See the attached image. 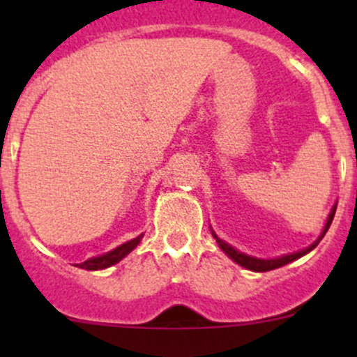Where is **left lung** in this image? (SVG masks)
I'll return each mask as SVG.
<instances>
[{"instance_id": "left-lung-1", "label": "left lung", "mask_w": 357, "mask_h": 357, "mask_svg": "<svg viewBox=\"0 0 357 357\" xmlns=\"http://www.w3.org/2000/svg\"><path fill=\"white\" fill-rule=\"evenodd\" d=\"M335 208H337V207H333V208H332V212H330V215H328V221H326V225H325V229H323L321 236H319V238L316 240V242L312 243L311 247L304 248V250H301V252H295V254L283 255V257H278V259H255V257H250V255H245V254H242V252L235 250V248H233V247H229L228 243H226V242H222L221 238H218V236H215L214 233H212V236H214V238H215V242L219 243V247L222 248V252H226V254H228L229 257H231L233 261L236 262V264L243 266V268L250 269V271H261V273H262V271H271V269L282 268V266L289 264V262L295 261V259L302 257V255H305V254H307V252H311L312 248H314L316 245H318V243L321 242V238H323V236H325V233L328 231L330 225H332V221H333V215H335Z\"/></svg>"}]
</instances>
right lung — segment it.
<instances>
[{
    "instance_id": "right-lung-1",
    "label": "right lung",
    "mask_w": 357,
    "mask_h": 357,
    "mask_svg": "<svg viewBox=\"0 0 357 357\" xmlns=\"http://www.w3.org/2000/svg\"><path fill=\"white\" fill-rule=\"evenodd\" d=\"M143 235L136 236V238H132L131 242H126L122 243L121 247L114 248V250L109 252V254L105 255H100V257H93V259H88V261L81 262V264H77L81 269H88V271H96V269H105L109 268V266H114L115 262L121 261L122 257H126V255L129 254V252L132 250L136 245H138L139 242H142Z\"/></svg>"
}]
</instances>
